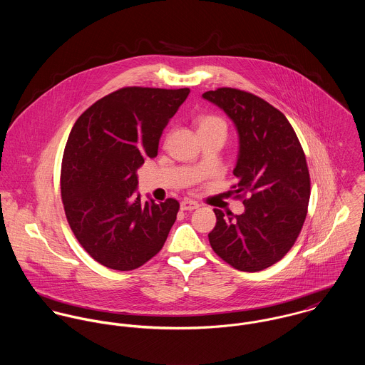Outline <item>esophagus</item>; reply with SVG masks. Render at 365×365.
Returning <instances> with one entry per match:
<instances>
[{
	"label": "esophagus",
	"instance_id": "1",
	"mask_svg": "<svg viewBox=\"0 0 365 365\" xmlns=\"http://www.w3.org/2000/svg\"><path fill=\"white\" fill-rule=\"evenodd\" d=\"M200 208V204L197 202V201H194V200H184V201H181V209L182 210H194V209Z\"/></svg>",
	"mask_w": 365,
	"mask_h": 365
}]
</instances>
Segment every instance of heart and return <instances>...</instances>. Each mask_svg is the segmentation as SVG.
Instances as JSON below:
<instances>
[{
  "label": "heart",
  "mask_w": 365,
  "mask_h": 365,
  "mask_svg": "<svg viewBox=\"0 0 365 365\" xmlns=\"http://www.w3.org/2000/svg\"><path fill=\"white\" fill-rule=\"evenodd\" d=\"M197 126L200 135H208V133H222L226 136L227 133V123L226 120L213 113H204L197 118Z\"/></svg>",
  "instance_id": "obj_1"
}]
</instances>
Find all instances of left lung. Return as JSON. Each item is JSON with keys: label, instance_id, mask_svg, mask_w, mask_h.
Segmentation results:
<instances>
[{"label": "left lung", "instance_id": "left-lung-1", "mask_svg": "<svg viewBox=\"0 0 365 365\" xmlns=\"http://www.w3.org/2000/svg\"><path fill=\"white\" fill-rule=\"evenodd\" d=\"M235 122L240 152L233 198L246 210L213 209V252L236 269L256 272L281 260L295 245L307 219L311 175L305 152L285 115L260 97L230 87L202 94Z\"/></svg>", "mask_w": 365, "mask_h": 365}]
</instances>
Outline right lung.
I'll return each instance as SVG.
<instances>
[{
    "instance_id": "right-lung-1",
    "label": "right lung",
    "mask_w": 365,
    "mask_h": 365,
    "mask_svg": "<svg viewBox=\"0 0 365 365\" xmlns=\"http://www.w3.org/2000/svg\"><path fill=\"white\" fill-rule=\"evenodd\" d=\"M190 88L123 87L86 109L67 139L60 173L67 222L81 247L108 268L130 271L155 257L180 204L135 195L136 170Z\"/></svg>"
}]
</instances>
